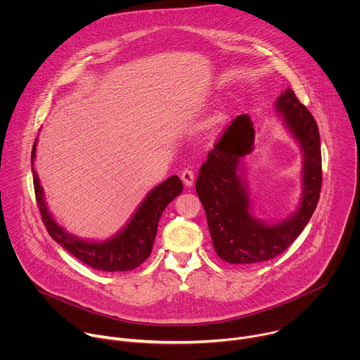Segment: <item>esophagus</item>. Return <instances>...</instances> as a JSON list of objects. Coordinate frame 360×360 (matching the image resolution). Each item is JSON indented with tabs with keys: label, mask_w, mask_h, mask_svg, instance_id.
Here are the masks:
<instances>
[{
	"label": "esophagus",
	"mask_w": 360,
	"mask_h": 360,
	"mask_svg": "<svg viewBox=\"0 0 360 360\" xmlns=\"http://www.w3.org/2000/svg\"><path fill=\"white\" fill-rule=\"evenodd\" d=\"M181 179H182V182L185 184V186L191 188V186L193 185V181H195V174H193V171H191V169H185V171H182V174H181Z\"/></svg>",
	"instance_id": "1"
}]
</instances>
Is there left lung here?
<instances>
[{
	"instance_id": "obj_1",
	"label": "left lung",
	"mask_w": 360,
	"mask_h": 360,
	"mask_svg": "<svg viewBox=\"0 0 360 360\" xmlns=\"http://www.w3.org/2000/svg\"><path fill=\"white\" fill-rule=\"evenodd\" d=\"M303 150V193L297 211L288 219L268 225L250 214L246 184L239 160L252 150L255 129L246 114L225 129L199 169L195 188L207 214L215 252L228 264L250 265L271 261L285 252L312 218L322 188V153L318 124L288 88L276 101Z\"/></svg>"
}]
</instances>
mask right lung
I'll return each mask as SVG.
<instances>
[{
  "label": "right lung",
  "instance_id": "1",
  "mask_svg": "<svg viewBox=\"0 0 360 360\" xmlns=\"http://www.w3.org/2000/svg\"><path fill=\"white\" fill-rule=\"evenodd\" d=\"M35 148L37 141L34 142L31 152L35 199L41 219L51 238L82 264L94 269L104 272H125L132 271L143 264L152 252L158 222L164 210L184 189L181 179L174 175L160 184L157 188H153L141 203V207L125 226V229L121 231L117 236L104 242H86L65 232L48 212L46 203L44 200V192L39 185L38 175L34 169Z\"/></svg>",
  "mask_w": 360,
  "mask_h": 360
}]
</instances>
